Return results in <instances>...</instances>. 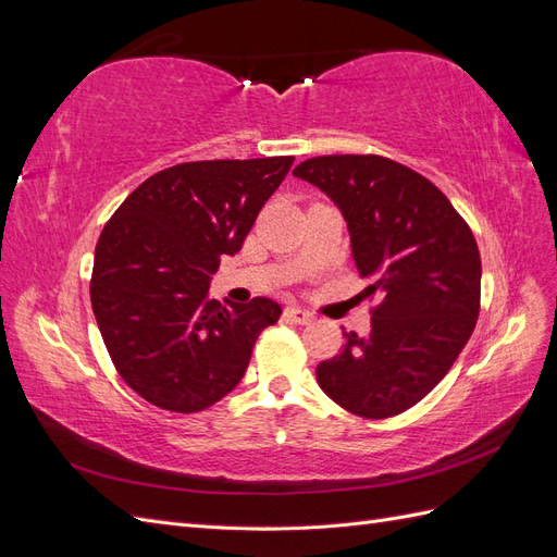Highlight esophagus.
Returning a JSON list of instances; mask_svg holds the SVG:
<instances>
[{
	"instance_id": "1",
	"label": "esophagus",
	"mask_w": 557,
	"mask_h": 557,
	"mask_svg": "<svg viewBox=\"0 0 557 557\" xmlns=\"http://www.w3.org/2000/svg\"><path fill=\"white\" fill-rule=\"evenodd\" d=\"M285 318L293 320V323H297V325H311L315 320V315L311 311L301 309V307H288L285 309Z\"/></svg>"
}]
</instances>
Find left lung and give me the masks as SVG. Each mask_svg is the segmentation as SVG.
<instances>
[{
  "mask_svg": "<svg viewBox=\"0 0 557 557\" xmlns=\"http://www.w3.org/2000/svg\"><path fill=\"white\" fill-rule=\"evenodd\" d=\"M342 211L352 260L379 297L372 327L320 362L325 395L362 418H391L440 383L474 332L481 297L476 239L446 195L381 156H323L293 172Z\"/></svg>",
  "mask_w": 557,
  "mask_h": 557,
  "instance_id": "1",
  "label": "left lung"
}]
</instances>
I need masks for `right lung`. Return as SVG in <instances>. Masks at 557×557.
<instances>
[{"label": "right lung", "instance_id": "1", "mask_svg": "<svg viewBox=\"0 0 557 557\" xmlns=\"http://www.w3.org/2000/svg\"><path fill=\"white\" fill-rule=\"evenodd\" d=\"M295 158L207 160L144 181L95 248L90 299L125 383L166 411L195 413L223 399L281 307L209 297L223 256L242 250L264 201Z\"/></svg>", "mask_w": 557, "mask_h": 557}]
</instances>
